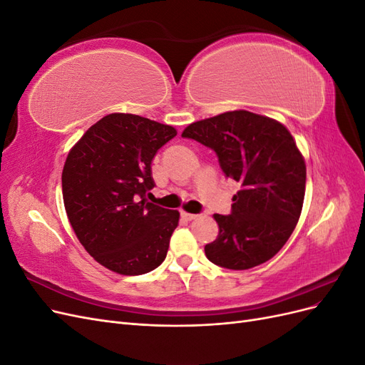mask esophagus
Instances as JSON below:
<instances>
[{
    "instance_id": "1",
    "label": "esophagus",
    "mask_w": 365,
    "mask_h": 365,
    "mask_svg": "<svg viewBox=\"0 0 365 365\" xmlns=\"http://www.w3.org/2000/svg\"><path fill=\"white\" fill-rule=\"evenodd\" d=\"M181 216H182V219H185V220H193V219H196V217H197V215H193V213H185V212H182V213H181Z\"/></svg>"
}]
</instances>
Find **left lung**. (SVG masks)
Returning <instances> with one entry per match:
<instances>
[{"label": "left lung", "mask_w": 365, "mask_h": 365, "mask_svg": "<svg viewBox=\"0 0 365 365\" xmlns=\"http://www.w3.org/2000/svg\"><path fill=\"white\" fill-rule=\"evenodd\" d=\"M213 149L227 178L240 184L228 216L215 215L219 235L205 256L227 269H250L277 254L300 217L306 164L280 121L230 111L195 121L184 132Z\"/></svg>", "instance_id": "obj_1"}]
</instances>
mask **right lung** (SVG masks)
I'll use <instances>...</instances> for the list:
<instances>
[{
    "mask_svg": "<svg viewBox=\"0 0 365 365\" xmlns=\"http://www.w3.org/2000/svg\"><path fill=\"white\" fill-rule=\"evenodd\" d=\"M176 129L134 114H109L88 129L62 170L67 216L83 248L105 268L140 275L165 259L178 210L148 202L150 164Z\"/></svg>",
    "mask_w": 365,
    "mask_h": 365,
    "instance_id": "add662e5",
    "label": "right lung"
}]
</instances>
